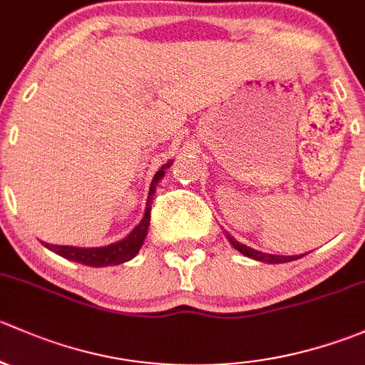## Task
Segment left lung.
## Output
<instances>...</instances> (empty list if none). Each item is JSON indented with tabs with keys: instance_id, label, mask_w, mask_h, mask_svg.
<instances>
[{
	"instance_id": "1",
	"label": "left lung",
	"mask_w": 365,
	"mask_h": 365,
	"mask_svg": "<svg viewBox=\"0 0 365 365\" xmlns=\"http://www.w3.org/2000/svg\"><path fill=\"white\" fill-rule=\"evenodd\" d=\"M228 240L232 242V246L235 247V250L240 251L242 255H246V257L253 258V260H258V262H267V264H287V262H294V260H299L300 257H304V255H299V257H279V255H265L262 253V251H257L253 250V247H247L244 246V244H240L235 240L234 237H230V235H227Z\"/></svg>"
}]
</instances>
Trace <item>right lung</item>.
<instances>
[{"instance_id": "right-lung-1", "label": "right lung", "mask_w": 365, "mask_h": 365, "mask_svg": "<svg viewBox=\"0 0 365 365\" xmlns=\"http://www.w3.org/2000/svg\"><path fill=\"white\" fill-rule=\"evenodd\" d=\"M170 165L172 163L163 165L161 170L156 172L155 179H153L151 182V187H149V197H148V205H145L144 220L137 225V228H135L128 237L119 240V242L110 244V246H103V247L54 246V244H45V242L43 246L48 247L51 251H54V253H58L59 257L68 258L71 262H78V264L89 265V267L119 265V264H125L128 260H131V258L138 253L145 235H148V227H149V221H151V202H153V195H155V190H156V184L160 182V179L165 175V170H167Z\"/></svg>"}]
</instances>
